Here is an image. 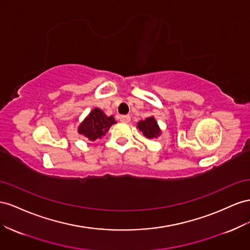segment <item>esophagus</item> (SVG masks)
Instances as JSON below:
<instances>
[{
	"label": "esophagus",
	"instance_id": "1",
	"mask_svg": "<svg viewBox=\"0 0 250 250\" xmlns=\"http://www.w3.org/2000/svg\"><path fill=\"white\" fill-rule=\"evenodd\" d=\"M120 121L123 123H129L130 117L129 116H120Z\"/></svg>",
	"mask_w": 250,
	"mask_h": 250
}]
</instances>
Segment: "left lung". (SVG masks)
Masks as SVG:
<instances>
[{"instance_id": "obj_1", "label": "left lung", "mask_w": 250, "mask_h": 250, "mask_svg": "<svg viewBox=\"0 0 250 250\" xmlns=\"http://www.w3.org/2000/svg\"><path fill=\"white\" fill-rule=\"evenodd\" d=\"M138 129L143 133V136L146 139H157L161 136L162 130L157 122V120L154 119L153 116L148 117L145 120H141L138 122Z\"/></svg>"}]
</instances>
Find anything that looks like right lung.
Returning <instances> with one entry per match:
<instances>
[{"mask_svg":"<svg viewBox=\"0 0 250 250\" xmlns=\"http://www.w3.org/2000/svg\"><path fill=\"white\" fill-rule=\"evenodd\" d=\"M116 123L117 121L112 116H106L102 109L96 107L79 125L78 133L93 142L98 139H102L109 130V128Z\"/></svg>","mask_w":250,"mask_h":250,"instance_id":"obj_1","label":"right lung"}]
</instances>
